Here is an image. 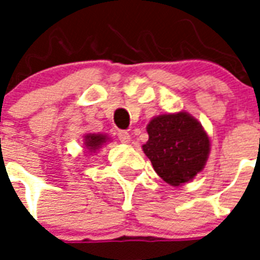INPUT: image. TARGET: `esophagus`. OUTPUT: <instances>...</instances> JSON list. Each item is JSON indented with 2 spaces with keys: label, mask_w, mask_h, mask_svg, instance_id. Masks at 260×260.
<instances>
[{
  "label": "esophagus",
  "mask_w": 260,
  "mask_h": 260,
  "mask_svg": "<svg viewBox=\"0 0 260 260\" xmlns=\"http://www.w3.org/2000/svg\"><path fill=\"white\" fill-rule=\"evenodd\" d=\"M117 138L121 143H129L131 142V135L125 131H118L117 132Z\"/></svg>",
  "instance_id": "obj_1"
}]
</instances>
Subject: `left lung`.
Returning <instances> with one entry per match:
<instances>
[{"label": "left lung", "instance_id": "obj_1", "mask_svg": "<svg viewBox=\"0 0 260 260\" xmlns=\"http://www.w3.org/2000/svg\"><path fill=\"white\" fill-rule=\"evenodd\" d=\"M148 142L144 154L154 170L171 186L191 181L204 170L210 143L200 122L186 112L160 114L147 125Z\"/></svg>", "mask_w": 260, "mask_h": 260}]
</instances>
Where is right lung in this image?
<instances>
[{
    "label": "right lung",
    "mask_w": 260,
    "mask_h": 260,
    "mask_svg": "<svg viewBox=\"0 0 260 260\" xmlns=\"http://www.w3.org/2000/svg\"><path fill=\"white\" fill-rule=\"evenodd\" d=\"M108 140L109 138L104 134H86L83 139V142H85L83 144H85V148H87L90 152H94V151L100 150Z\"/></svg>",
    "instance_id": "right-lung-1"
}]
</instances>
